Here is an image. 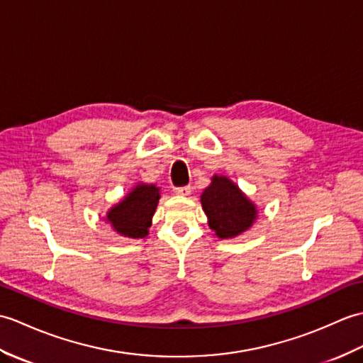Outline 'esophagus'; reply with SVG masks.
<instances>
[{
  "instance_id": "obj_1",
  "label": "esophagus",
  "mask_w": 363,
  "mask_h": 363,
  "mask_svg": "<svg viewBox=\"0 0 363 363\" xmlns=\"http://www.w3.org/2000/svg\"><path fill=\"white\" fill-rule=\"evenodd\" d=\"M191 186H182V188H175L174 192L177 196H189L191 194Z\"/></svg>"
}]
</instances>
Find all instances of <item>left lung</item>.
Wrapping results in <instances>:
<instances>
[{"mask_svg":"<svg viewBox=\"0 0 363 363\" xmlns=\"http://www.w3.org/2000/svg\"><path fill=\"white\" fill-rule=\"evenodd\" d=\"M209 228L216 236L230 239L242 235L257 217V209L228 177L214 175L211 184L200 196Z\"/></svg>","mask_w":363,"mask_h":363,"instance_id":"1","label":"left lung"}]
</instances>
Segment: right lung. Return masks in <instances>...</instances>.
Returning <instances> with one entry per match:
<instances>
[{
    "label": "right lung",
    "instance_id": "obj_1",
    "mask_svg": "<svg viewBox=\"0 0 363 363\" xmlns=\"http://www.w3.org/2000/svg\"><path fill=\"white\" fill-rule=\"evenodd\" d=\"M158 200L160 188L155 184L138 183L119 203L108 209L106 220L121 236L146 238Z\"/></svg>",
    "mask_w": 363,
    "mask_h": 363
}]
</instances>
